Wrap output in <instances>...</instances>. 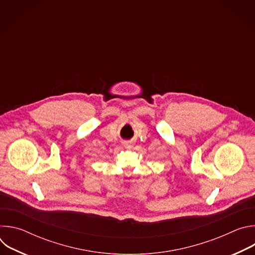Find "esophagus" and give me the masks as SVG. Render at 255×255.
<instances>
[{
  "label": "esophagus",
  "mask_w": 255,
  "mask_h": 255,
  "mask_svg": "<svg viewBox=\"0 0 255 255\" xmlns=\"http://www.w3.org/2000/svg\"><path fill=\"white\" fill-rule=\"evenodd\" d=\"M127 146H129V144H127Z\"/></svg>",
  "instance_id": "1"
}]
</instances>
